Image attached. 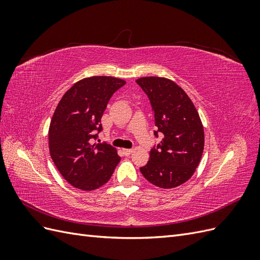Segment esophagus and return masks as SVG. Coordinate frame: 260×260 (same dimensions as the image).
Returning a JSON list of instances; mask_svg holds the SVG:
<instances>
[{
    "label": "esophagus",
    "mask_w": 260,
    "mask_h": 260,
    "mask_svg": "<svg viewBox=\"0 0 260 260\" xmlns=\"http://www.w3.org/2000/svg\"><path fill=\"white\" fill-rule=\"evenodd\" d=\"M122 152L125 156H129L130 154H132L133 152V148H122Z\"/></svg>",
    "instance_id": "obj_1"
}]
</instances>
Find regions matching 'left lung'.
<instances>
[{
  "mask_svg": "<svg viewBox=\"0 0 260 260\" xmlns=\"http://www.w3.org/2000/svg\"><path fill=\"white\" fill-rule=\"evenodd\" d=\"M151 102L156 131L164 136L141 167L144 178L161 188L186 182L195 172L204 149V128L191 99L166 78L143 77L137 80Z\"/></svg>",
  "mask_w": 260,
  "mask_h": 260,
  "instance_id": "obj_1",
  "label": "left lung"
}]
</instances>
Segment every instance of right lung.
Masks as SVG:
<instances>
[{"instance_id":"1","label":"right lung","mask_w":260,"mask_h":260,"mask_svg":"<svg viewBox=\"0 0 260 260\" xmlns=\"http://www.w3.org/2000/svg\"><path fill=\"white\" fill-rule=\"evenodd\" d=\"M125 84L114 77L85 78L61 98L49 129L52 159L68 183L92 191L111 179L120 161L116 148L107 143L92 144L103 130L101 118L113 94Z\"/></svg>"}]
</instances>
